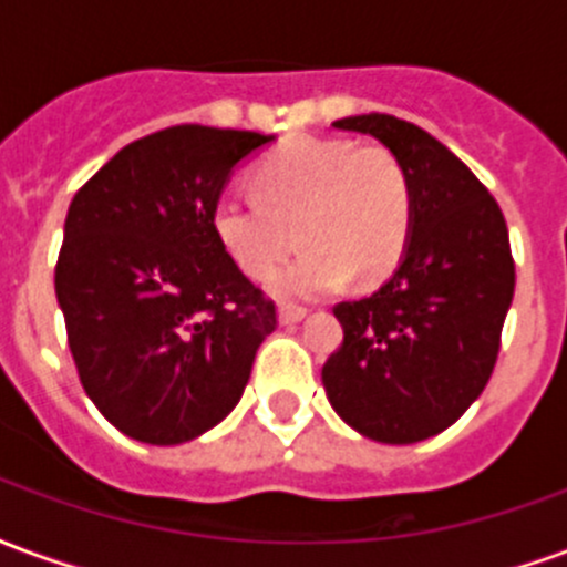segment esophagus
Wrapping results in <instances>:
<instances>
[{
	"instance_id": "esophagus-1",
	"label": "esophagus",
	"mask_w": 567,
	"mask_h": 567,
	"mask_svg": "<svg viewBox=\"0 0 567 567\" xmlns=\"http://www.w3.org/2000/svg\"><path fill=\"white\" fill-rule=\"evenodd\" d=\"M303 319H307V309L303 307H291V303H288V307H279V321H282V324H297V321Z\"/></svg>"
}]
</instances>
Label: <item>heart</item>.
Listing matches in <instances>:
<instances>
[{
    "label": "heart",
    "instance_id": "obj_1",
    "mask_svg": "<svg viewBox=\"0 0 567 567\" xmlns=\"http://www.w3.org/2000/svg\"><path fill=\"white\" fill-rule=\"evenodd\" d=\"M255 197H221L212 236L251 279H267L297 236L303 255L270 282L282 300L340 291L352 272L377 282L398 267L413 227V187L385 145L291 140L251 173Z\"/></svg>",
    "mask_w": 567,
    "mask_h": 567
}]
</instances>
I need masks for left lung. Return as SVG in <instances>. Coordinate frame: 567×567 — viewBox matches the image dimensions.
<instances>
[{"mask_svg": "<svg viewBox=\"0 0 567 567\" xmlns=\"http://www.w3.org/2000/svg\"><path fill=\"white\" fill-rule=\"evenodd\" d=\"M382 142L413 187V227L392 279L337 303L343 346L321 368L346 425L380 443L446 431L486 389L513 300L511 236L498 203L446 145L394 115L333 121Z\"/></svg>", "mask_w": 567, "mask_h": 567, "instance_id": "1", "label": "left lung"}]
</instances>
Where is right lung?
I'll return each instance as SVG.
<instances>
[{"label":"right lung","mask_w":567,"mask_h":567,"mask_svg":"<svg viewBox=\"0 0 567 567\" xmlns=\"http://www.w3.org/2000/svg\"><path fill=\"white\" fill-rule=\"evenodd\" d=\"M276 136L182 124L130 142L69 206L56 303L81 385L127 437L175 446L246 392L276 307L212 236L243 161Z\"/></svg>","instance_id":"obj_1"}]
</instances>
